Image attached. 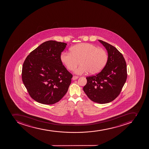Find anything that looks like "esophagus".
I'll return each mask as SVG.
<instances>
[{
  "mask_svg": "<svg viewBox=\"0 0 149 149\" xmlns=\"http://www.w3.org/2000/svg\"><path fill=\"white\" fill-rule=\"evenodd\" d=\"M78 78H79V77L73 76L72 77V79L73 80H76V79H78Z\"/></svg>",
  "mask_w": 149,
  "mask_h": 149,
  "instance_id": "1",
  "label": "esophagus"
}]
</instances>
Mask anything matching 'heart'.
<instances>
[{
	"label": "heart",
	"mask_w": 149,
	"mask_h": 149,
	"mask_svg": "<svg viewBox=\"0 0 149 149\" xmlns=\"http://www.w3.org/2000/svg\"><path fill=\"white\" fill-rule=\"evenodd\" d=\"M70 52H63L60 59L62 63L70 70H73L81 64L75 73L79 75L89 72L97 74L102 71L107 64L108 53L104 49L98 48L89 43H81L70 49Z\"/></svg>",
	"instance_id": "b5f03b06"
}]
</instances>
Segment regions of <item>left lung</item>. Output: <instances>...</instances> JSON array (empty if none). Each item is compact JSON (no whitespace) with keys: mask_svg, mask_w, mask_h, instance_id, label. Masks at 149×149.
Returning <instances> with one entry per match:
<instances>
[{"mask_svg":"<svg viewBox=\"0 0 149 149\" xmlns=\"http://www.w3.org/2000/svg\"><path fill=\"white\" fill-rule=\"evenodd\" d=\"M107 49V64L100 72L86 78L83 91L93 102L105 104L118 96L127 77L126 63L123 54L116 47L99 40Z\"/></svg>","mask_w":149,"mask_h":149,"instance_id":"8db88e82","label":"left lung"}]
</instances>
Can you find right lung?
Returning a JSON list of instances; mask_svg holds the SVG:
<instances>
[{"mask_svg": "<svg viewBox=\"0 0 149 149\" xmlns=\"http://www.w3.org/2000/svg\"><path fill=\"white\" fill-rule=\"evenodd\" d=\"M64 42L49 40L30 53L24 61L22 79L31 97L42 104L58 102L67 92L72 75L63 65Z\"/></svg>", "mask_w": 149, "mask_h": 149, "instance_id": "add662e5", "label": "right lung"}]
</instances>
